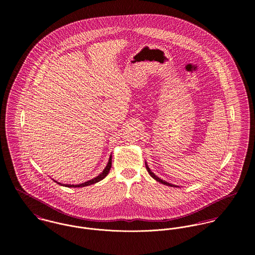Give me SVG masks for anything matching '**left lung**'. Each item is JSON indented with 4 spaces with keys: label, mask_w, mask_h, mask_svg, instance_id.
Masks as SVG:
<instances>
[{
    "label": "left lung",
    "mask_w": 255,
    "mask_h": 255,
    "mask_svg": "<svg viewBox=\"0 0 255 255\" xmlns=\"http://www.w3.org/2000/svg\"><path fill=\"white\" fill-rule=\"evenodd\" d=\"M146 170L148 171V173H149V175L153 178V179H155L157 182H161V183H164V184H166V185H170V186H176V185H174V184H171V183H169V182H165V181H163V180H161V179H159L158 177H156L152 172H151V170L149 169V167L147 166V164H146Z\"/></svg>",
    "instance_id": "left-lung-1"
}]
</instances>
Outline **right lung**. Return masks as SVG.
Listing matches in <instances>:
<instances>
[{"label":"right lung","mask_w":255,"mask_h":255,"mask_svg":"<svg viewBox=\"0 0 255 255\" xmlns=\"http://www.w3.org/2000/svg\"><path fill=\"white\" fill-rule=\"evenodd\" d=\"M111 167H112V156L110 157L109 162H108L106 168L104 169V171H103L98 177H96V178H94V179H92V180H90V181H88V182H83V183H80V184H76V185H74V184H63V183H61V182H56V181H55V182H58V183L61 184V185L67 186V187H83V186H87V185H90V184H93V183H96V182L102 181V180L109 174Z\"/></svg>","instance_id":"1"}]
</instances>
